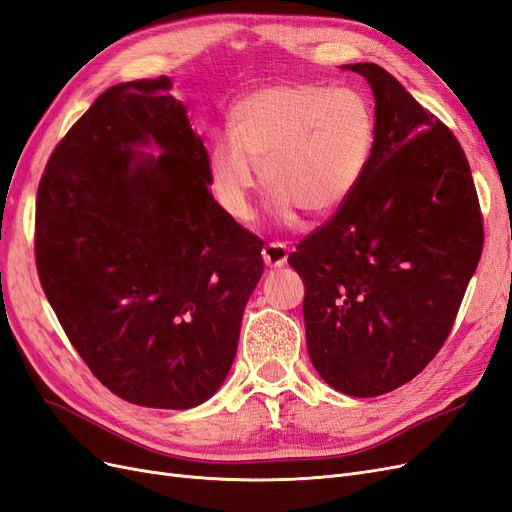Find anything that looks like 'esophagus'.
<instances>
[{
    "label": "esophagus",
    "mask_w": 512,
    "mask_h": 512,
    "mask_svg": "<svg viewBox=\"0 0 512 512\" xmlns=\"http://www.w3.org/2000/svg\"><path fill=\"white\" fill-rule=\"evenodd\" d=\"M262 258H265L267 267H284L288 260V247L284 243H267L262 247Z\"/></svg>",
    "instance_id": "esophagus-1"
}]
</instances>
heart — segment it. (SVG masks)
<instances>
[{
	"label": "heart",
	"mask_w": 512,
	"mask_h": 512,
	"mask_svg": "<svg viewBox=\"0 0 512 512\" xmlns=\"http://www.w3.org/2000/svg\"><path fill=\"white\" fill-rule=\"evenodd\" d=\"M230 136L209 151V183L237 220L252 218L258 170L275 194L273 207L322 218L359 188L376 143V115L352 87L277 85L258 89L232 108Z\"/></svg>",
	"instance_id": "b5f03b06"
}]
</instances>
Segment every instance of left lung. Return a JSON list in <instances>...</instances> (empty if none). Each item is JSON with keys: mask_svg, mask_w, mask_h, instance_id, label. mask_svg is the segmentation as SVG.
I'll return each mask as SVG.
<instances>
[{"mask_svg": "<svg viewBox=\"0 0 512 512\" xmlns=\"http://www.w3.org/2000/svg\"><path fill=\"white\" fill-rule=\"evenodd\" d=\"M376 98L359 188L288 256L305 284L307 352L350 397L410 382L451 335L483 252V213L455 134L376 64L346 66Z\"/></svg>", "mask_w": 512, "mask_h": 512, "instance_id": "obj_1", "label": "left lung"}]
</instances>
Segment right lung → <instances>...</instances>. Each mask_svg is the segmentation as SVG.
Here are the masks:
<instances>
[{
	"label": "right lung",
	"instance_id": "1",
	"mask_svg": "<svg viewBox=\"0 0 512 512\" xmlns=\"http://www.w3.org/2000/svg\"><path fill=\"white\" fill-rule=\"evenodd\" d=\"M170 81L96 98L46 162L34 252L70 344L108 391L185 410L220 389L265 262L215 203L209 153ZM158 144V159L138 144Z\"/></svg>",
	"mask_w": 512,
	"mask_h": 512
}]
</instances>
